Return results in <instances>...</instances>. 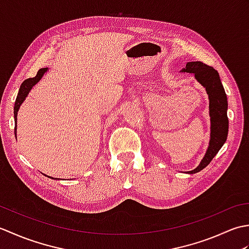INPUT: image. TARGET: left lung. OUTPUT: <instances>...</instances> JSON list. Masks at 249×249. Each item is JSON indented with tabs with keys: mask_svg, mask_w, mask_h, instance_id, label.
<instances>
[{
	"mask_svg": "<svg viewBox=\"0 0 249 249\" xmlns=\"http://www.w3.org/2000/svg\"><path fill=\"white\" fill-rule=\"evenodd\" d=\"M181 71L195 73V78L201 86L205 88L210 100V118H211V138L209 147L199 166L187 173L193 174L202 170L212 161L217 154L220 147L228 137L229 121L227 116L228 102L225 89L221 84L218 72L212 66L204 64L202 62H188L186 67Z\"/></svg>",
	"mask_w": 249,
	"mask_h": 249,
	"instance_id": "8db88e82",
	"label": "left lung"
}]
</instances>
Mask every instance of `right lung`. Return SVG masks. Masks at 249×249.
I'll list each match as a JSON object with an SVG mask.
<instances>
[{
  "label": "right lung",
  "mask_w": 249,
  "mask_h": 249,
  "mask_svg": "<svg viewBox=\"0 0 249 249\" xmlns=\"http://www.w3.org/2000/svg\"><path fill=\"white\" fill-rule=\"evenodd\" d=\"M47 71H48V68H40V70L37 71V75L35 77L26 79V80H24L22 82V84L20 86L17 98H16V102H15V107H14V115H15V123L16 124H17V114H18V111H19L21 104L23 103V100L25 99V97L28 96V94L31 91V89L33 88L35 84L40 80L41 78H43L44 73ZM15 136H16V127H15Z\"/></svg>",
  "instance_id": "right-lung-1"
}]
</instances>
